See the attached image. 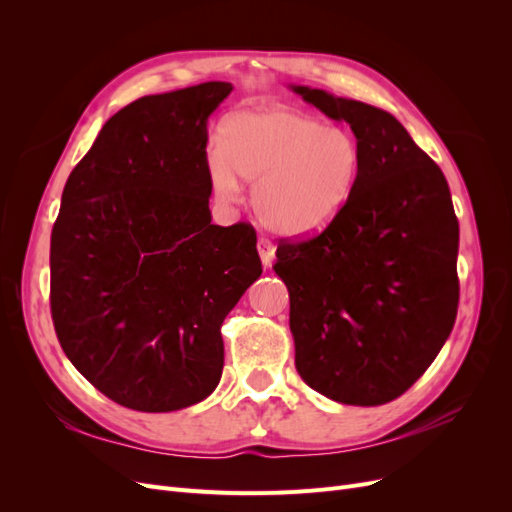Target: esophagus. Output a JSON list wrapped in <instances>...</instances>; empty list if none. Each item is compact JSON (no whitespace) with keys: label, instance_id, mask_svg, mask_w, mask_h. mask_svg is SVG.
I'll use <instances>...</instances> for the list:
<instances>
[{"label":"esophagus","instance_id":"1","mask_svg":"<svg viewBox=\"0 0 512 512\" xmlns=\"http://www.w3.org/2000/svg\"><path fill=\"white\" fill-rule=\"evenodd\" d=\"M258 254H260L262 265L271 267L273 260H275V243L271 239H267V237H260L258 239Z\"/></svg>","mask_w":512,"mask_h":512}]
</instances>
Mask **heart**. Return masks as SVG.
<instances>
[{
  "mask_svg": "<svg viewBox=\"0 0 512 512\" xmlns=\"http://www.w3.org/2000/svg\"><path fill=\"white\" fill-rule=\"evenodd\" d=\"M363 153L356 136L284 106L230 115L220 149L207 156L215 198L232 203L241 179L254 181L252 207L269 228L307 235L327 228L359 185Z\"/></svg>",
  "mask_w": 512,
  "mask_h": 512,
  "instance_id": "heart-1",
  "label": "heart"
}]
</instances>
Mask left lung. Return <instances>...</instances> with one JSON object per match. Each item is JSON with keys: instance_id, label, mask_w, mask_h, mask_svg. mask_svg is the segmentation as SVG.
<instances>
[{"instance_id": "1", "label": "left lung", "mask_w": 512, "mask_h": 512, "mask_svg": "<svg viewBox=\"0 0 512 512\" xmlns=\"http://www.w3.org/2000/svg\"><path fill=\"white\" fill-rule=\"evenodd\" d=\"M292 91L350 123L363 153L348 207L320 235L277 245L294 365L339 404H389L425 374L457 318L451 190L391 113L322 89Z\"/></svg>"}]
</instances>
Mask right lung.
<instances>
[{
	"mask_svg": "<svg viewBox=\"0 0 512 512\" xmlns=\"http://www.w3.org/2000/svg\"><path fill=\"white\" fill-rule=\"evenodd\" d=\"M230 83L138 98L74 166L51 232V316L115 404L173 412L222 378V322L262 273L252 224L215 226L207 119Z\"/></svg>",
	"mask_w": 512,
	"mask_h": 512,
	"instance_id": "add662e5",
	"label": "right lung"
}]
</instances>
